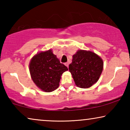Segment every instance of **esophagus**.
I'll use <instances>...</instances> for the list:
<instances>
[{"label":"esophagus","instance_id":"1","mask_svg":"<svg viewBox=\"0 0 130 130\" xmlns=\"http://www.w3.org/2000/svg\"><path fill=\"white\" fill-rule=\"evenodd\" d=\"M65 65H66V66L67 67H69V63H68V62H67V63H65Z\"/></svg>","mask_w":130,"mask_h":130}]
</instances>
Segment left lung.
<instances>
[{
  "instance_id": "obj_1",
  "label": "left lung",
  "mask_w": 130,
  "mask_h": 130,
  "mask_svg": "<svg viewBox=\"0 0 130 130\" xmlns=\"http://www.w3.org/2000/svg\"><path fill=\"white\" fill-rule=\"evenodd\" d=\"M104 63L99 56L90 51L78 50L73 56L69 72L75 84L80 88H89L96 83L103 70Z\"/></svg>"
}]
</instances>
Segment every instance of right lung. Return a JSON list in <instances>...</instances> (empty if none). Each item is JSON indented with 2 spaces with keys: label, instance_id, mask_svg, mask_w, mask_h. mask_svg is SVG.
I'll return each instance as SVG.
<instances>
[{
  "label": "right lung",
  "instance_id": "1",
  "mask_svg": "<svg viewBox=\"0 0 130 130\" xmlns=\"http://www.w3.org/2000/svg\"><path fill=\"white\" fill-rule=\"evenodd\" d=\"M68 70L60 63L51 50L37 53L29 63L32 79L37 86L46 92L54 91L59 86L61 76Z\"/></svg>",
  "mask_w": 130,
  "mask_h": 130
}]
</instances>
